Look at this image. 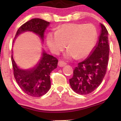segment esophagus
Returning a JSON list of instances; mask_svg holds the SVG:
<instances>
[{
  "mask_svg": "<svg viewBox=\"0 0 121 121\" xmlns=\"http://www.w3.org/2000/svg\"><path fill=\"white\" fill-rule=\"evenodd\" d=\"M66 65V64L63 61H59V62H58V66H60V67H63Z\"/></svg>",
  "mask_w": 121,
  "mask_h": 121,
  "instance_id": "esophagus-1",
  "label": "esophagus"
}]
</instances>
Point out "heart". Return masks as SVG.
<instances>
[{
    "label": "heart",
    "mask_w": 121,
    "mask_h": 121,
    "mask_svg": "<svg viewBox=\"0 0 121 121\" xmlns=\"http://www.w3.org/2000/svg\"><path fill=\"white\" fill-rule=\"evenodd\" d=\"M97 38V30L91 24H66L56 31L50 32L47 37L49 48L58 54L65 47L69 48L65 56L66 58L84 59L91 53Z\"/></svg>",
    "instance_id": "heart-1"
}]
</instances>
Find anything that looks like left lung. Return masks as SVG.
Here are the masks:
<instances>
[{
	"label": "left lung",
	"mask_w": 121,
	"mask_h": 121,
	"mask_svg": "<svg viewBox=\"0 0 121 121\" xmlns=\"http://www.w3.org/2000/svg\"><path fill=\"white\" fill-rule=\"evenodd\" d=\"M101 32L96 45L87 57L78 64L69 79L73 91L79 94H87L99 86L105 77L109 61V49L108 32L100 24Z\"/></svg>",
	"instance_id": "obj_1"
}]
</instances>
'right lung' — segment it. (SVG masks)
<instances>
[{"label": "right lung", "instance_id": "1", "mask_svg": "<svg viewBox=\"0 0 121 121\" xmlns=\"http://www.w3.org/2000/svg\"><path fill=\"white\" fill-rule=\"evenodd\" d=\"M49 24V22L39 18L29 20L18 29L13 44L15 40L25 32H31L37 35L41 43H43L44 32ZM11 59L15 80L24 93L30 96L38 97L49 91L51 86L50 74L57 66L58 60L56 57L47 54L43 49L41 57L36 64L32 68L27 69L20 68L18 66L13 59V54Z\"/></svg>", "mask_w": 121, "mask_h": 121}]
</instances>
